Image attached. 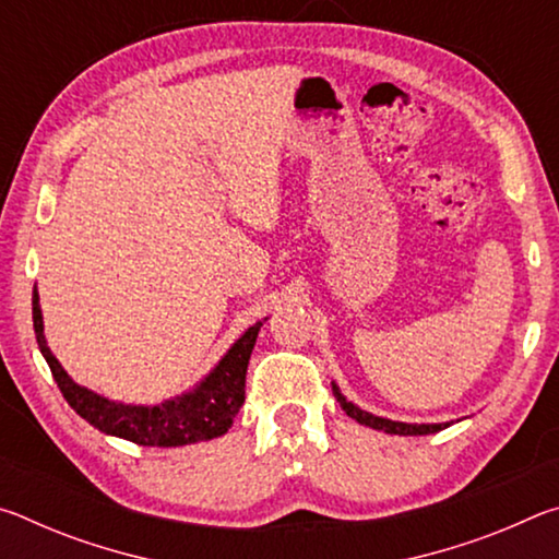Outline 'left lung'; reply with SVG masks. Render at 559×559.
Wrapping results in <instances>:
<instances>
[{
	"label": "left lung",
	"instance_id": "left-lung-1",
	"mask_svg": "<svg viewBox=\"0 0 559 559\" xmlns=\"http://www.w3.org/2000/svg\"><path fill=\"white\" fill-rule=\"evenodd\" d=\"M333 394L340 402V406L345 409V414L353 416L357 424H365V427L384 431V433H400V437H424V433H437L441 429L451 427V421H447V424H406V421H392V419H384V416H374L370 412H362L359 406L345 400V394L340 392V386L335 382H333Z\"/></svg>",
	"mask_w": 559,
	"mask_h": 559
}]
</instances>
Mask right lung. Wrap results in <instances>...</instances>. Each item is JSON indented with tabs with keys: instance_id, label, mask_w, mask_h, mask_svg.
Returning a JSON list of instances; mask_svg holds the SVG:
<instances>
[{
	"instance_id": "obj_1",
	"label": "right lung",
	"mask_w": 559,
	"mask_h": 559,
	"mask_svg": "<svg viewBox=\"0 0 559 559\" xmlns=\"http://www.w3.org/2000/svg\"><path fill=\"white\" fill-rule=\"evenodd\" d=\"M34 333L36 343L63 400L71 409L83 416L91 427H96L110 437L126 439L138 447H185V443L210 441L229 431L234 416L239 414L246 390V367H249L251 349L257 345L259 330L263 323L251 325L236 343L226 349L219 365L204 380L175 400L163 404H122L100 396L86 386L75 384L59 359L51 355L44 337V318L39 306V293L34 288L32 298Z\"/></svg>"
}]
</instances>
